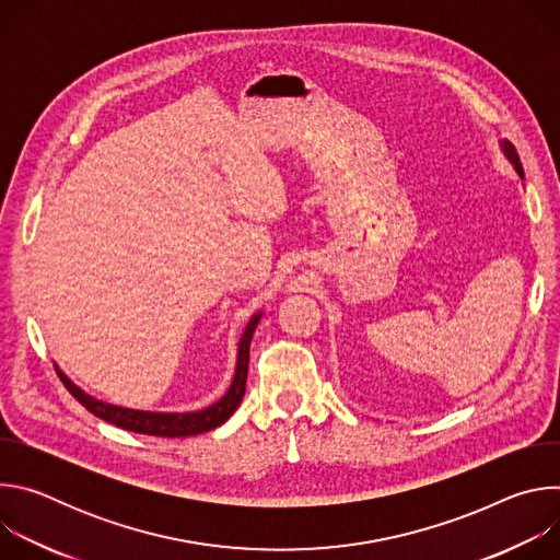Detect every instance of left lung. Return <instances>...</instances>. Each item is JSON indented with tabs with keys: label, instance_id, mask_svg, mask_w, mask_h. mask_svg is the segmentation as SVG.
Listing matches in <instances>:
<instances>
[{
	"label": "left lung",
	"instance_id": "left-lung-1",
	"mask_svg": "<svg viewBox=\"0 0 560 560\" xmlns=\"http://www.w3.org/2000/svg\"><path fill=\"white\" fill-rule=\"evenodd\" d=\"M501 148H503V152H505V156L510 159V162L514 164V168H516V173L521 175V179H523V166H521V159H518V152H516V148L510 143V141H503L501 143Z\"/></svg>",
	"mask_w": 560,
	"mask_h": 560
}]
</instances>
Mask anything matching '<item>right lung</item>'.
Returning <instances> with one entry per match:
<instances>
[{"mask_svg":"<svg viewBox=\"0 0 560 560\" xmlns=\"http://www.w3.org/2000/svg\"><path fill=\"white\" fill-rule=\"evenodd\" d=\"M261 312L255 314L250 318V324L246 326L242 341H238V354H236V370H234V378L228 387V392L219 398L217 404H212L206 410L199 412H184V415H166V412H141V410H128V408H117L104 401H97V398L89 396L84 389H79L57 365V374L61 378V383L66 385V389L82 404L89 412H93L95 417L104 419L106 423H113L117 428L130 430V432H139V434H148V436H195V434H203L210 432L214 428H219L221 423H225L232 412L242 404V398L246 394V378H248V361H250V341L255 335V328L259 324Z\"/></svg>","mask_w":560,"mask_h":560,"instance_id":"add662e5","label":"right lung"}]
</instances>
